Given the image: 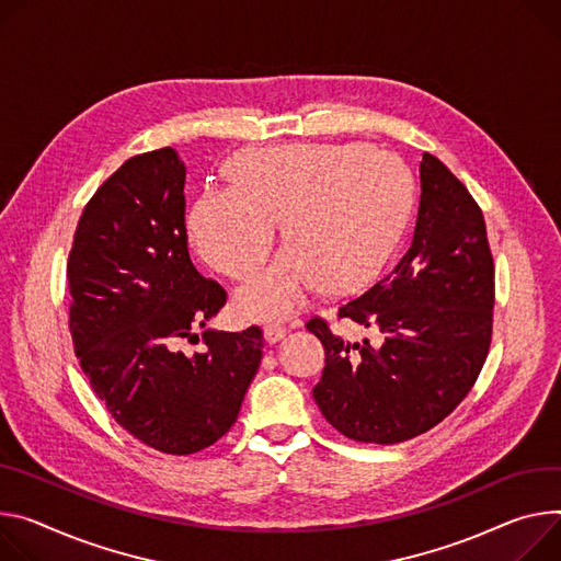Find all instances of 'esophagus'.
<instances>
[{
    "instance_id": "34e87169",
    "label": "esophagus",
    "mask_w": 561,
    "mask_h": 561,
    "mask_svg": "<svg viewBox=\"0 0 561 561\" xmlns=\"http://www.w3.org/2000/svg\"><path fill=\"white\" fill-rule=\"evenodd\" d=\"M286 327H282V324H268L266 327V331H264V335H266V342L268 344H275V342H279L284 335H286Z\"/></svg>"
}]
</instances>
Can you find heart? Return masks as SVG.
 I'll use <instances>...</instances> for the list:
<instances>
[{
	"mask_svg": "<svg viewBox=\"0 0 561 561\" xmlns=\"http://www.w3.org/2000/svg\"><path fill=\"white\" fill-rule=\"evenodd\" d=\"M232 185L203 190L187 228L198 254L224 275L257 266L284 221L277 257L234 290L245 320H279L324 284L351 293L374 282L407 226L414 181L389 151L360 142L248 147L228 165Z\"/></svg>",
	"mask_w": 561,
	"mask_h": 561,
	"instance_id": "obj_1",
	"label": "heart"
}]
</instances>
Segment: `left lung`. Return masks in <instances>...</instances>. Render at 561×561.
Listing matches in <instances>:
<instances>
[{"mask_svg":"<svg viewBox=\"0 0 561 561\" xmlns=\"http://www.w3.org/2000/svg\"><path fill=\"white\" fill-rule=\"evenodd\" d=\"M494 262L483 213L436 157L421 161L410 250L340 318L376 327L382 344L346 342L307 322L327 367L313 387L324 419L346 438L393 445L449 416L479 378L492 340Z\"/></svg>","mask_w":561,"mask_h":561,"instance_id":"obj_1","label":"left lung"}]
</instances>
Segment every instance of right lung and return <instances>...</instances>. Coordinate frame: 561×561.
I'll use <instances>...</instances> for the list:
<instances>
[{
  "label": "right lung",
  "instance_id": "obj_1",
  "mask_svg": "<svg viewBox=\"0 0 561 561\" xmlns=\"http://www.w3.org/2000/svg\"><path fill=\"white\" fill-rule=\"evenodd\" d=\"M185 165L172 147L125 161L84 206L69 252V329L116 423L165 454H194L237 421L262 363L260 327L203 331L226 304L187 252Z\"/></svg>",
  "mask_w": 561,
  "mask_h": 561
}]
</instances>
